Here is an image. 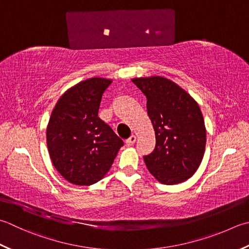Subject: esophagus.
<instances>
[{
  "instance_id": "obj_1",
  "label": "esophagus",
  "mask_w": 249,
  "mask_h": 249,
  "mask_svg": "<svg viewBox=\"0 0 249 249\" xmlns=\"http://www.w3.org/2000/svg\"><path fill=\"white\" fill-rule=\"evenodd\" d=\"M136 139H137V138H136V136L131 135L130 137L127 140H126V144L129 145V147H130V145H134V143L136 142Z\"/></svg>"
}]
</instances>
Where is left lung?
Masks as SVG:
<instances>
[{"mask_svg":"<svg viewBox=\"0 0 249 249\" xmlns=\"http://www.w3.org/2000/svg\"><path fill=\"white\" fill-rule=\"evenodd\" d=\"M147 97V111L155 131V149L143 157L151 175L163 184L191 178L204 157L206 128L197 102L164 76L135 77Z\"/></svg>","mask_w":249,"mask_h":249,"instance_id":"obj_1","label":"left lung"}]
</instances>
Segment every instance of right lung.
Wrapping results in <instances>:
<instances>
[{"instance_id":"1","label":"right lung","mask_w":249,"mask_h":249,"mask_svg":"<svg viewBox=\"0 0 249 249\" xmlns=\"http://www.w3.org/2000/svg\"><path fill=\"white\" fill-rule=\"evenodd\" d=\"M112 83L90 77L65 91L46 129L53 165L76 186H91L109 172L123 141L98 118L102 94Z\"/></svg>"}]
</instances>
